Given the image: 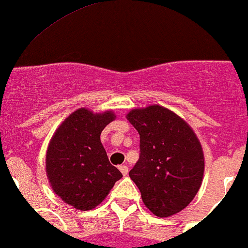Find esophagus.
<instances>
[{
  "instance_id": "esophagus-1",
  "label": "esophagus",
  "mask_w": 248,
  "mask_h": 248,
  "mask_svg": "<svg viewBox=\"0 0 248 248\" xmlns=\"http://www.w3.org/2000/svg\"><path fill=\"white\" fill-rule=\"evenodd\" d=\"M119 170H121V172L124 176H126L127 172H129V168H127V166H119Z\"/></svg>"
}]
</instances>
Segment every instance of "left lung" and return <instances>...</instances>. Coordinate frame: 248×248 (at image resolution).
Instances as JSON below:
<instances>
[{
  "label": "left lung",
  "mask_w": 248,
  "mask_h": 248,
  "mask_svg": "<svg viewBox=\"0 0 248 248\" xmlns=\"http://www.w3.org/2000/svg\"><path fill=\"white\" fill-rule=\"evenodd\" d=\"M140 134V159L130 170L145 207L168 217L188 206L201 187L204 157L187 122L161 105L126 114Z\"/></svg>",
  "instance_id": "obj_1"
}]
</instances>
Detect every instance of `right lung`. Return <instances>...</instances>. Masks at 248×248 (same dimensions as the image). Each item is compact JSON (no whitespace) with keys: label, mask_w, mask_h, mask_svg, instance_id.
I'll list each match as a JSON object with an SVG mask.
<instances>
[{"label":"right lung","mask_w":248,"mask_h":248,"mask_svg":"<svg viewBox=\"0 0 248 248\" xmlns=\"http://www.w3.org/2000/svg\"><path fill=\"white\" fill-rule=\"evenodd\" d=\"M114 118L112 111L93 113L81 108L61 123L50 140L46 154L50 187L76 209L97 207L123 176L100 142L104 127Z\"/></svg>","instance_id":"1"}]
</instances>
